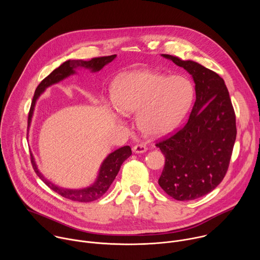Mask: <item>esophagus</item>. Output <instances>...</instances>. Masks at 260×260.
Listing matches in <instances>:
<instances>
[{
  "instance_id": "34e87169",
  "label": "esophagus",
  "mask_w": 260,
  "mask_h": 260,
  "mask_svg": "<svg viewBox=\"0 0 260 260\" xmlns=\"http://www.w3.org/2000/svg\"><path fill=\"white\" fill-rule=\"evenodd\" d=\"M147 151V147L142 144H137L133 147V152L138 154V153H144Z\"/></svg>"
}]
</instances>
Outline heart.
Masks as SVG:
<instances>
[{"mask_svg":"<svg viewBox=\"0 0 260 260\" xmlns=\"http://www.w3.org/2000/svg\"><path fill=\"white\" fill-rule=\"evenodd\" d=\"M111 95L120 114L137 113L141 132L161 137L171 133L188 112L193 87L187 78L180 75L137 70L118 76L112 84Z\"/></svg>","mask_w":260,"mask_h":260,"instance_id":"b5f03b06","label":"heart"}]
</instances>
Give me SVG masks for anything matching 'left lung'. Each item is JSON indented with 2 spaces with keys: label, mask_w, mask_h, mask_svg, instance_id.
Here are the masks:
<instances>
[{
  "label": "left lung",
  "mask_w": 260,
  "mask_h": 260,
  "mask_svg": "<svg viewBox=\"0 0 260 260\" xmlns=\"http://www.w3.org/2000/svg\"><path fill=\"white\" fill-rule=\"evenodd\" d=\"M186 70L196 84V102L187 123L156 144L166 157L159 186L177 201H192L223 180L237 137L236 115L228 87L201 63L161 54Z\"/></svg>",
  "instance_id": "obj_1"
}]
</instances>
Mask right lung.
Returning a JSON list of instances; mask_svg holds the SVG:
<instances>
[{
  "instance_id": "right-lung-1",
  "label": "right lung",
  "mask_w": 260,
  "mask_h": 260,
  "mask_svg": "<svg viewBox=\"0 0 260 260\" xmlns=\"http://www.w3.org/2000/svg\"><path fill=\"white\" fill-rule=\"evenodd\" d=\"M117 55H110V56H103V57H95L90 60H66L63 63H61L58 68H56L54 71H52L49 75L41 81V83L36 88L32 102L30 105L29 113H28V119H27V125L30 126L31 118L34 115V110L37 103V100L40 98V95L45 91V89L53 84H56L60 82L61 80L68 78L71 75L76 74L77 69H87L91 73H95L101 71L106 64L112 61ZM132 155V149L129 146H123L121 148H118L117 150L110 153L102 162L98 177L95 181L90 185V186L80 188V189H70V188H63L57 185L53 184L51 181H49L47 178H45L41 172L39 171L37 164L35 161L34 156L31 155V165L38 177L47 185V186L52 189L54 192L58 193L59 196L75 202H81V203H88L93 202L101 197L105 194V192L109 189L110 185L112 184L115 177L117 176L121 165L125 159H127Z\"/></svg>"
}]
</instances>
